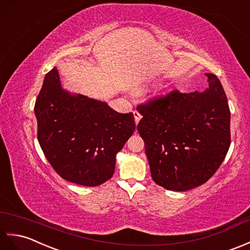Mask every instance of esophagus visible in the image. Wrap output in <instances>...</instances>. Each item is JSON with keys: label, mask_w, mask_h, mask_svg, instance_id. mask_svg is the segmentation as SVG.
<instances>
[{"label": "esophagus", "mask_w": 250, "mask_h": 250, "mask_svg": "<svg viewBox=\"0 0 250 250\" xmlns=\"http://www.w3.org/2000/svg\"><path fill=\"white\" fill-rule=\"evenodd\" d=\"M134 118H135L136 124H138V123H139L140 119H141V114H140L139 112H138V111H134Z\"/></svg>", "instance_id": "esophagus-1"}]
</instances>
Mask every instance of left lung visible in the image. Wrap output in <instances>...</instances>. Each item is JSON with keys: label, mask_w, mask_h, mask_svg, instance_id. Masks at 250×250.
Here are the masks:
<instances>
[{"label": "left lung", "mask_w": 250, "mask_h": 250, "mask_svg": "<svg viewBox=\"0 0 250 250\" xmlns=\"http://www.w3.org/2000/svg\"><path fill=\"white\" fill-rule=\"evenodd\" d=\"M208 77L203 92L173 90L138 104L137 128L146 144L153 181L185 191L207 183L224 162L231 143L230 109L219 79Z\"/></svg>", "instance_id": "left-lung-1"}]
</instances>
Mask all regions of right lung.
Returning <instances> with one entry per match:
<instances>
[{"mask_svg": "<svg viewBox=\"0 0 250 250\" xmlns=\"http://www.w3.org/2000/svg\"><path fill=\"white\" fill-rule=\"evenodd\" d=\"M34 111L49 164L62 179L83 186L112 177L116 154L136 129L131 112L119 113L106 103L63 90L55 67L45 77Z\"/></svg>", "mask_w": 250, "mask_h": 250, "instance_id": "1", "label": "right lung"}]
</instances>
